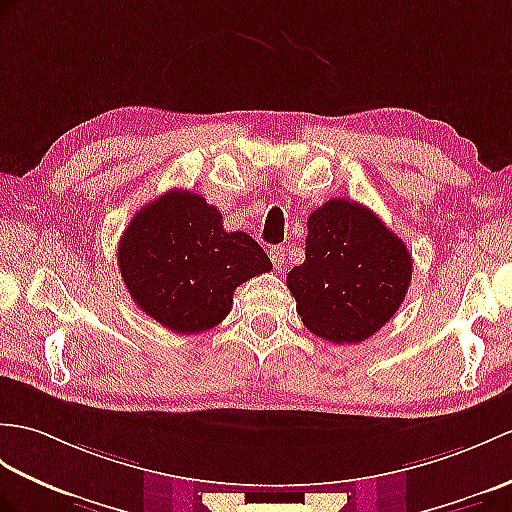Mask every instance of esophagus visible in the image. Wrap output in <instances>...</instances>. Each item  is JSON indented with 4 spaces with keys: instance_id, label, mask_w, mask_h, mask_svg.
Segmentation results:
<instances>
[{
    "instance_id": "obj_1",
    "label": "esophagus",
    "mask_w": 512,
    "mask_h": 512,
    "mask_svg": "<svg viewBox=\"0 0 512 512\" xmlns=\"http://www.w3.org/2000/svg\"><path fill=\"white\" fill-rule=\"evenodd\" d=\"M268 255H270L272 266H275V268H281V266H283V259H285V248H283V246H270Z\"/></svg>"
}]
</instances>
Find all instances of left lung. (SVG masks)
<instances>
[{
	"label": "left lung",
	"instance_id": "obj_1",
	"mask_svg": "<svg viewBox=\"0 0 512 512\" xmlns=\"http://www.w3.org/2000/svg\"><path fill=\"white\" fill-rule=\"evenodd\" d=\"M412 279V255L375 213L344 198L307 218L305 261L288 272L303 325L334 344H355L395 316Z\"/></svg>",
	"mask_w": 512,
	"mask_h": 512
}]
</instances>
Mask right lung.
<instances>
[{"mask_svg":"<svg viewBox=\"0 0 512 512\" xmlns=\"http://www.w3.org/2000/svg\"><path fill=\"white\" fill-rule=\"evenodd\" d=\"M117 261L139 310L176 334L216 327L237 285L272 270L251 235L224 231L220 211L187 189H170L135 213Z\"/></svg>","mask_w":512,"mask_h":512,"instance_id":"add662e5","label":"right lung"}]
</instances>
